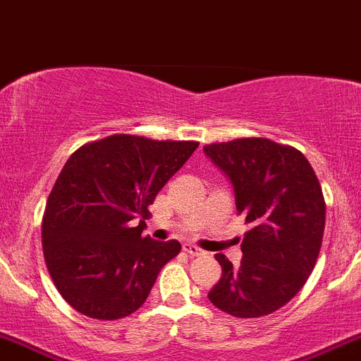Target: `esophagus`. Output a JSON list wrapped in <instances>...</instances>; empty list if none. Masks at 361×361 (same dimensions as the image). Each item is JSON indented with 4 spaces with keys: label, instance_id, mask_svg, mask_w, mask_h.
Listing matches in <instances>:
<instances>
[{
    "label": "esophagus",
    "instance_id": "esophagus-1",
    "mask_svg": "<svg viewBox=\"0 0 361 361\" xmlns=\"http://www.w3.org/2000/svg\"><path fill=\"white\" fill-rule=\"evenodd\" d=\"M183 252L188 253L190 257H200V255H204L203 250L196 245H190V243H185L183 245Z\"/></svg>",
    "mask_w": 361,
    "mask_h": 361
}]
</instances>
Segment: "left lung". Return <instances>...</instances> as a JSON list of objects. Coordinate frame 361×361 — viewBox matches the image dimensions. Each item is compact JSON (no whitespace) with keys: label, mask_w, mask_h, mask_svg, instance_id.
Returning a JSON list of instances; mask_svg holds the SVG:
<instances>
[{"label":"left lung","mask_w":361,"mask_h":361,"mask_svg":"<svg viewBox=\"0 0 361 361\" xmlns=\"http://www.w3.org/2000/svg\"><path fill=\"white\" fill-rule=\"evenodd\" d=\"M233 185L237 212L252 228L239 268L217 253L221 279L209 298L221 311L257 318L281 310L306 284L326 226V201L298 149L268 138H235L203 147Z\"/></svg>","instance_id":"1"}]
</instances>
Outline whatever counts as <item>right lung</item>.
Here are the masks:
<instances>
[{"label":"right lung","instance_id":"right-lung-1","mask_svg":"<svg viewBox=\"0 0 361 361\" xmlns=\"http://www.w3.org/2000/svg\"><path fill=\"white\" fill-rule=\"evenodd\" d=\"M197 145L111 135L68 158L48 196L41 235L51 281L73 310L116 320L144 304L160 269L181 250L174 239L142 237L147 207Z\"/></svg>","mask_w":361,"mask_h":361}]
</instances>
